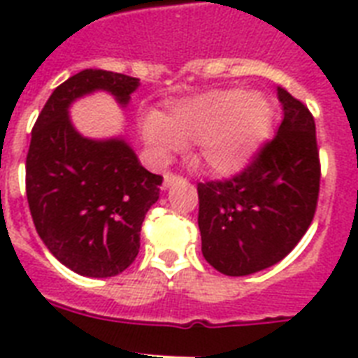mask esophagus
Listing matches in <instances>:
<instances>
[{"label": "esophagus", "mask_w": 358, "mask_h": 358, "mask_svg": "<svg viewBox=\"0 0 358 358\" xmlns=\"http://www.w3.org/2000/svg\"><path fill=\"white\" fill-rule=\"evenodd\" d=\"M178 182H184V176H180V174L176 173H167L163 176V187H165V189L171 187L173 184H178Z\"/></svg>", "instance_id": "34e87169"}]
</instances>
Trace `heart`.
I'll return each instance as SVG.
<instances>
[{
	"mask_svg": "<svg viewBox=\"0 0 358 358\" xmlns=\"http://www.w3.org/2000/svg\"><path fill=\"white\" fill-rule=\"evenodd\" d=\"M269 126L271 106L266 98L243 89H224L178 103L162 120L146 119L143 137L163 159L182 145H199L208 167L234 173L255 156Z\"/></svg>",
	"mask_w": 358,
	"mask_h": 358,
	"instance_id": "1",
	"label": "heart"
}]
</instances>
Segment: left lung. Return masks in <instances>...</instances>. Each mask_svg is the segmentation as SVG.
<instances>
[{"label":"left lung","instance_id":"1","mask_svg":"<svg viewBox=\"0 0 358 358\" xmlns=\"http://www.w3.org/2000/svg\"><path fill=\"white\" fill-rule=\"evenodd\" d=\"M284 119L249 165L224 180L196 185L202 255L229 277L271 267L310 227L320 195V150L314 117L277 87Z\"/></svg>","mask_w":358,"mask_h":358}]
</instances>
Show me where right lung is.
Wrapping results in <instances>:
<instances>
[{
	"label": "right lung",
	"instance_id": "add662e5",
	"mask_svg": "<svg viewBox=\"0 0 358 358\" xmlns=\"http://www.w3.org/2000/svg\"><path fill=\"white\" fill-rule=\"evenodd\" d=\"M137 85L131 76L81 70L52 92L31 131L25 157L31 217L50 252L83 277H115L131 266L163 176L148 173L124 139L81 137L69 106L92 91L111 92L126 106Z\"/></svg>",
	"mask_w": 358,
	"mask_h": 358
}]
</instances>
